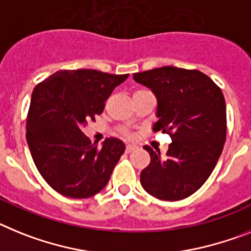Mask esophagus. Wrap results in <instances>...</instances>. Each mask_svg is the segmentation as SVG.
Here are the masks:
<instances>
[{"label":"esophagus","mask_w":251,"mask_h":251,"mask_svg":"<svg viewBox=\"0 0 251 251\" xmlns=\"http://www.w3.org/2000/svg\"><path fill=\"white\" fill-rule=\"evenodd\" d=\"M136 149V147H135V145H126V149H125V151L127 152H131V151H134V150Z\"/></svg>","instance_id":"1"}]
</instances>
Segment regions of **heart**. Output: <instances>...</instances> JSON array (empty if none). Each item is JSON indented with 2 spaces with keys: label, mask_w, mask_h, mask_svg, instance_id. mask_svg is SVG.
I'll use <instances>...</instances> for the list:
<instances>
[{
  "label": "heart",
  "mask_w": 251,
  "mask_h": 251,
  "mask_svg": "<svg viewBox=\"0 0 251 251\" xmlns=\"http://www.w3.org/2000/svg\"><path fill=\"white\" fill-rule=\"evenodd\" d=\"M138 92H143V91H136V92L135 93H138ZM123 135L124 136H125V138H131V135H130V132H127V131H125V130H123Z\"/></svg>",
  "instance_id": "heart-1"
}]
</instances>
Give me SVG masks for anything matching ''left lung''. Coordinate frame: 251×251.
Segmentation results:
<instances>
[{
    "instance_id": "obj_1",
    "label": "left lung",
    "mask_w": 251,
    "mask_h": 251,
    "mask_svg": "<svg viewBox=\"0 0 251 251\" xmlns=\"http://www.w3.org/2000/svg\"><path fill=\"white\" fill-rule=\"evenodd\" d=\"M158 100L154 131L171 136L165 155L150 147V164L140 174L141 186L152 197L179 201L208 179L226 140V104L222 91L197 69L162 67L135 73Z\"/></svg>"
}]
</instances>
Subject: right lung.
I'll return each mask as SVG.
<instances>
[{"label":"right lung","mask_w":251,"mask_h":251,"mask_svg":"<svg viewBox=\"0 0 251 251\" xmlns=\"http://www.w3.org/2000/svg\"><path fill=\"white\" fill-rule=\"evenodd\" d=\"M127 77L93 69H64L32 91L26 140L41 177L60 195L88 198L107 184L125 145L107 138L99 148L82 128L101 115L115 87Z\"/></svg>","instance_id":"right-lung-1"}]
</instances>
